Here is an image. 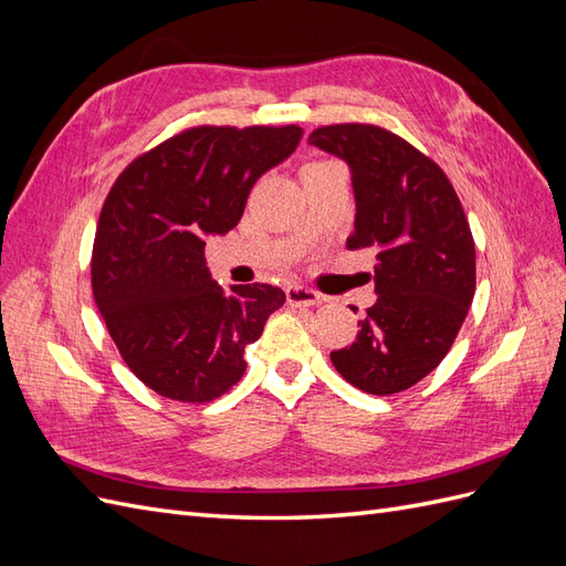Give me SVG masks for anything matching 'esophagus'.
I'll list each match as a JSON object with an SVG mask.
<instances>
[{
	"instance_id": "esophagus-1",
	"label": "esophagus",
	"mask_w": 566,
	"mask_h": 566,
	"mask_svg": "<svg viewBox=\"0 0 566 566\" xmlns=\"http://www.w3.org/2000/svg\"><path fill=\"white\" fill-rule=\"evenodd\" d=\"M285 300L290 306H314L323 302V295L316 293V290L310 287H300V285H290L285 290Z\"/></svg>"
}]
</instances>
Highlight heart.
Here are the masks:
<instances>
[{
	"instance_id": "obj_1",
	"label": "heart",
	"mask_w": 566,
	"mask_h": 566,
	"mask_svg": "<svg viewBox=\"0 0 566 566\" xmlns=\"http://www.w3.org/2000/svg\"><path fill=\"white\" fill-rule=\"evenodd\" d=\"M331 160H314V163H310V165H304V169H310V167H321V165H328Z\"/></svg>"
}]
</instances>
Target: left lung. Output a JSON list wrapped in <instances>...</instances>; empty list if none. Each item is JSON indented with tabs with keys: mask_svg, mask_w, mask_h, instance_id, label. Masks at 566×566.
<instances>
[{
	"mask_svg": "<svg viewBox=\"0 0 566 566\" xmlns=\"http://www.w3.org/2000/svg\"><path fill=\"white\" fill-rule=\"evenodd\" d=\"M310 144L352 167L356 221L347 248L378 260V302L331 361L349 385L389 397L441 364L470 312L476 266L468 217L443 169L399 134L342 123L314 129Z\"/></svg>",
	"mask_w": 566,
	"mask_h": 566,
	"instance_id": "8db88e82",
	"label": "left lung"
}]
</instances>
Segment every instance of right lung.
Instances as JSON below:
<instances>
[{
	"mask_svg": "<svg viewBox=\"0 0 566 566\" xmlns=\"http://www.w3.org/2000/svg\"><path fill=\"white\" fill-rule=\"evenodd\" d=\"M297 125H198L134 158L106 196L92 290L119 356L165 399L208 403L245 373V347L283 306L276 285H233L205 266L208 235L231 231L250 188L297 148Z\"/></svg>",
	"mask_w": 566,
	"mask_h": 566,
	"instance_id": "right-lung-1",
	"label": "right lung"
}]
</instances>
